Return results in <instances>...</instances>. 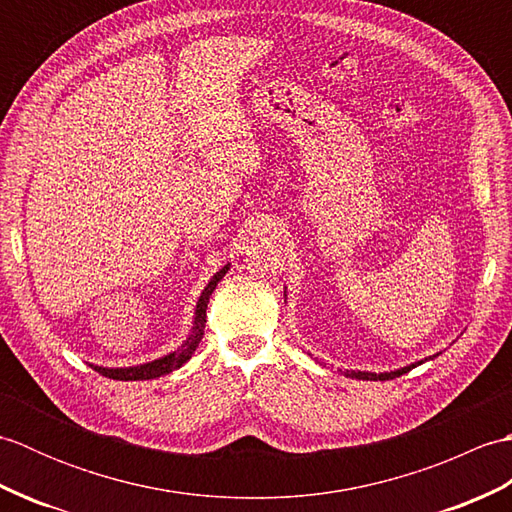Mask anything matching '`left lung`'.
Here are the masks:
<instances>
[{
  "mask_svg": "<svg viewBox=\"0 0 512 512\" xmlns=\"http://www.w3.org/2000/svg\"><path fill=\"white\" fill-rule=\"evenodd\" d=\"M420 363H422V361H420ZM420 363H416V365H420ZM416 365H407V367H402V369H396V372H385V374H374V372H345V376L358 378V380H391V378H398V376H402V374L411 372V369L416 367Z\"/></svg>",
  "mask_w": 512,
  "mask_h": 512,
  "instance_id": "obj_1",
  "label": "left lung"
}]
</instances>
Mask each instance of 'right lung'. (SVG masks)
Wrapping results in <instances>:
<instances>
[{
    "label": "right lung",
    "mask_w": 512,
    "mask_h": 512,
    "mask_svg": "<svg viewBox=\"0 0 512 512\" xmlns=\"http://www.w3.org/2000/svg\"><path fill=\"white\" fill-rule=\"evenodd\" d=\"M228 273V264L220 270V273H215V277L209 281V286L202 290V295L198 299V306H195V321H193V332L187 341L182 343L180 350L171 352L167 356L158 358V361H151L145 365H136V367H94L96 372L107 376V378H114V380H149V378H158V376H165L173 369L182 367L184 363L189 361L191 354L195 352V347H198L202 334H204V323H206V306H209V299L213 295V290L217 286V281H220L224 275Z\"/></svg>",
    "instance_id": "right-lung-1"
}]
</instances>
